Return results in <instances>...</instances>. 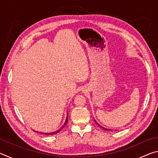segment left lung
<instances>
[{
  "mask_svg": "<svg viewBox=\"0 0 158 158\" xmlns=\"http://www.w3.org/2000/svg\"><path fill=\"white\" fill-rule=\"evenodd\" d=\"M95 123H97V124H98V125H99V126H100V127H101V128H102V129H104V130H107V131H109V129H106V128H105V127H102V126H101V125H99V124H98V123H97V122H96V121H95Z\"/></svg>",
  "mask_w": 158,
  "mask_h": 158,
  "instance_id": "8db88e82",
  "label": "left lung"
}]
</instances>
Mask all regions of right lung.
<instances>
[{
  "mask_svg": "<svg viewBox=\"0 0 158 158\" xmlns=\"http://www.w3.org/2000/svg\"><path fill=\"white\" fill-rule=\"evenodd\" d=\"M68 115H67V118H66V121H65V123H64V125H63L62 127H61L59 130H57V131H56V132H49V133H43V132H40V133H41V134H43V135H54V134H56V133H58V132H60V131L63 129V128L65 127V125L67 124V123H68Z\"/></svg>",
  "mask_w": 158,
  "mask_h": 158,
  "instance_id": "obj_1",
  "label": "right lung"
}]
</instances>
